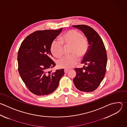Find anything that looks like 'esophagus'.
Instances as JSON below:
<instances>
[{"label": "esophagus", "instance_id": "obj_1", "mask_svg": "<svg viewBox=\"0 0 127 127\" xmlns=\"http://www.w3.org/2000/svg\"><path fill=\"white\" fill-rule=\"evenodd\" d=\"M68 71H69V69H64V72L65 73H67L68 72Z\"/></svg>", "mask_w": 127, "mask_h": 127}]
</instances>
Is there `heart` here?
<instances>
[{
	"label": "heart",
	"instance_id": "b5f03b06",
	"mask_svg": "<svg viewBox=\"0 0 127 127\" xmlns=\"http://www.w3.org/2000/svg\"><path fill=\"white\" fill-rule=\"evenodd\" d=\"M60 40H54L51 45L50 50L55 57H60L63 53V45H71L70 53L57 61V65L60 68L69 69L74 67L78 62L79 57L83 56L88 49V42L82 34L76 30H70L60 38Z\"/></svg>",
	"mask_w": 127,
	"mask_h": 127
}]
</instances>
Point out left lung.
I'll return each mask as SVG.
<instances>
[{
  "mask_svg": "<svg viewBox=\"0 0 127 127\" xmlns=\"http://www.w3.org/2000/svg\"><path fill=\"white\" fill-rule=\"evenodd\" d=\"M81 30L88 41V49L81 64L87 65L75 68L76 76L73 82L77 89L91 92L95 90L103 80L106 71L107 55L103 42L98 33L86 25H73Z\"/></svg>",
  "mask_w": 127,
  "mask_h": 127,
  "instance_id": "left-lung-1",
  "label": "left lung"
}]
</instances>
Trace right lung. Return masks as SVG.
Here are the masks:
<instances>
[{"label": "right lung", "mask_w": 127, "mask_h": 127, "mask_svg": "<svg viewBox=\"0 0 127 127\" xmlns=\"http://www.w3.org/2000/svg\"><path fill=\"white\" fill-rule=\"evenodd\" d=\"M59 30L36 31L27 36L20 46L17 60L20 76L29 90L38 96L49 95L58 87L63 69L49 71L56 64L52 60L50 47L59 35Z\"/></svg>", "instance_id": "1"}]
</instances>
